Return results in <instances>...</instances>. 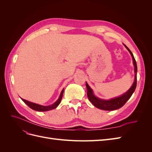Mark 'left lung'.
Segmentation results:
<instances>
[{
    "label": "left lung",
    "mask_w": 152,
    "mask_h": 152,
    "mask_svg": "<svg viewBox=\"0 0 152 152\" xmlns=\"http://www.w3.org/2000/svg\"><path fill=\"white\" fill-rule=\"evenodd\" d=\"M124 46L129 50V52L131 54L132 60H133V65L134 66V73H135V77H134V81L133 82L132 86L130 87V89H129L125 93L123 94L122 95L118 96V97H116L112 98L111 99H103L99 98L94 95V92L90 86L88 85V84L86 82V87L87 90V98L89 99L90 102L92 103L94 107L98 108L101 110H108V111H111V110H117L118 108H121L125 104V103L127 102L131 97L132 94L134 93L137 84V65L136 62L134 59V56L132 53V52L130 50L125 44H124Z\"/></svg>",
    "instance_id": "8db88e82"
}]
</instances>
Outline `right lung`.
<instances>
[{
  "mask_svg": "<svg viewBox=\"0 0 152 152\" xmlns=\"http://www.w3.org/2000/svg\"><path fill=\"white\" fill-rule=\"evenodd\" d=\"M63 92H64V89H63V90L61 92V94L59 95L58 99L53 104H50L49 106H43V105H40L39 104L37 103H34L33 102H30L29 101L25 100L24 99L21 98L23 102L25 104H26L28 107L31 108L32 110H35V111H38V112H46V111H49V110H53L54 108H56L58 106L60 103L62 97H63Z\"/></svg>",
  "mask_w": 152,
  "mask_h": 152,
  "instance_id": "obj_1",
  "label": "right lung"
}]
</instances>
